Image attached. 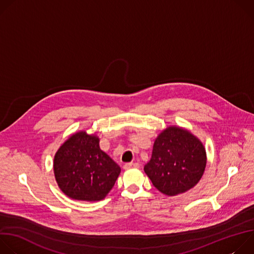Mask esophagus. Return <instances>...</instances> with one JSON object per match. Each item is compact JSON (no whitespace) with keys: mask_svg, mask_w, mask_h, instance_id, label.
I'll list each match as a JSON object with an SVG mask.
<instances>
[{"mask_svg":"<svg viewBox=\"0 0 254 254\" xmlns=\"http://www.w3.org/2000/svg\"><path fill=\"white\" fill-rule=\"evenodd\" d=\"M131 168H139V164L138 163H127L124 165V169H126V170L131 169Z\"/></svg>","mask_w":254,"mask_h":254,"instance_id":"obj_1","label":"esophagus"}]
</instances>
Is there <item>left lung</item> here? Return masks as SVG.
Segmentation results:
<instances>
[{
	"label": "left lung",
	"instance_id": "8db88e82",
	"mask_svg": "<svg viewBox=\"0 0 254 254\" xmlns=\"http://www.w3.org/2000/svg\"><path fill=\"white\" fill-rule=\"evenodd\" d=\"M207 163L202 141L190 130L171 126L155 139L152 158L144 173L166 196H176L195 187Z\"/></svg>",
	"mask_w": 254,
	"mask_h": 254
}]
</instances>
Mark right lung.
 Returning a JSON list of instances; mask_svg holds the SVG:
<instances>
[{
    "mask_svg": "<svg viewBox=\"0 0 254 254\" xmlns=\"http://www.w3.org/2000/svg\"><path fill=\"white\" fill-rule=\"evenodd\" d=\"M60 190L69 198L95 202L105 198L121 174L120 166L99 148V137L85 130L71 134L54 156Z\"/></svg>",
    "mask_w": 254,
    "mask_h": 254,
    "instance_id": "1",
    "label": "right lung"
}]
</instances>
